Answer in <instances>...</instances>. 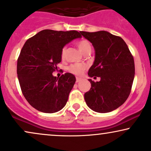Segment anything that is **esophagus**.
I'll list each match as a JSON object with an SVG mask.
<instances>
[{"mask_svg": "<svg viewBox=\"0 0 151 151\" xmlns=\"http://www.w3.org/2000/svg\"><path fill=\"white\" fill-rule=\"evenodd\" d=\"M76 81H77V82H79V81H81V79L79 77H77V79H76Z\"/></svg>", "mask_w": 151, "mask_h": 151, "instance_id": "obj_1", "label": "esophagus"}]
</instances>
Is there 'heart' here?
I'll use <instances>...</instances> for the list:
<instances>
[{
  "instance_id": "1",
  "label": "heart",
  "mask_w": 151,
  "mask_h": 151,
  "mask_svg": "<svg viewBox=\"0 0 151 151\" xmlns=\"http://www.w3.org/2000/svg\"><path fill=\"white\" fill-rule=\"evenodd\" d=\"M77 46L79 50L82 52L83 55L87 53V52H90L91 50V46L90 43L87 40L82 39L81 41H79L77 43ZM65 51H66V48L64 47L61 50L62 59H64L65 58ZM85 69H86V66L84 65L74 64L69 67L68 70L70 71L71 73L75 74V75H81L83 71L85 70Z\"/></svg>"
}]
</instances>
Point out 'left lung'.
<instances>
[{
  "label": "left lung",
  "instance_id": "1",
  "mask_svg": "<svg viewBox=\"0 0 151 151\" xmlns=\"http://www.w3.org/2000/svg\"><path fill=\"white\" fill-rule=\"evenodd\" d=\"M95 50V60L88 70L90 77L101 78L84 94L86 105L93 111L106 113L119 108L129 96L134 79V58L121 37L106 31L80 32Z\"/></svg>",
  "mask_w": 151,
  "mask_h": 151
}]
</instances>
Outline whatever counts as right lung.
Segmentation results:
<instances>
[{"label":"right lung","instance_id":"add662e5","mask_svg":"<svg viewBox=\"0 0 151 151\" xmlns=\"http://www.w3.org/2000/svg\"><path fill=\"white\" fill-rule=\"evenodd\" d=\"M77 31L44 29L25 42L17 60V73L22 92L33 108L45 113L62 110L68 102L76 78L65 73L52 75L61 62V50L72 40L81 38Z\"/></svg>","mask_w":151,"mask_h":151}]
</instances>
